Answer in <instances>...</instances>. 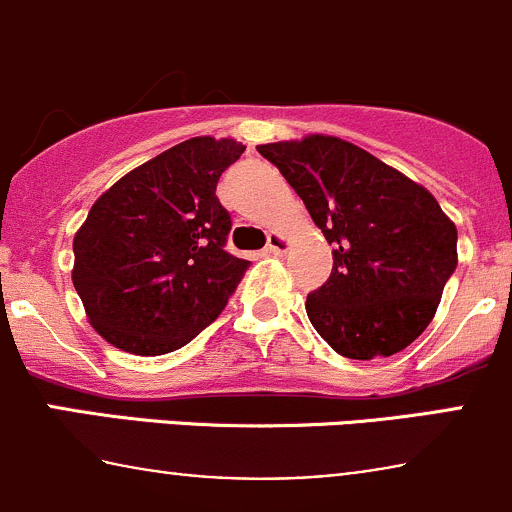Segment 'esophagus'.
Returning a JSON list of instances; mask_svg holds the SVG:
<instances>
[{"label":"esophagus","mask_w":512,"mask_h":512,"mask_svg":"<svg viewBox=\"0 0 512 512\" xmlns=\"http://www.w3.org/2000/svg\"><path fill=\"white\" fill-rule=\"evenodd\" d=\"M287 245H289V240L282 235V232H270V235H267L265 252H270V255H282V252L287 250Z\"/></svg>","instance_id":"1"}]
</instances>
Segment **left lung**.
Masks as SVG:
<instances>
[{"label": "left lung", "instance_id": "8db88e82", "mask_svg": "<svg viewBox=\"0 0 512 512\" xmlns=\"http://www.w3.org/2000/svg\"><path fill=\"white\" fill-rule=\"evenodd\" d=\"M334 245V267L307 294L319 337L347 359L409 347L456 272V225L421 185L354 143L307 136L257 146Z\"/></svg>", "mask_w": 512, "mask_h": 512}]
</instances>
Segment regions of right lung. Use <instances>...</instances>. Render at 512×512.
Masks as SVG:
<instances>
[{"mask_svg":"<svg viewBox=\"0 0 512 512\" xmlns=\"http://www.w3.org/2000/svg\"><path fill=\"white\" fill-rule=\"evenodd\" d=\"M242 151L232 138H190L123 175L89 210L71 280L108 344L168 354L223 312L250 262L225 250L232 220L215 190Z\"/></svg>","mask_w":512,"mask_h":512,"instance_id":"obj_1","label":"right lung"}]
</instances>
